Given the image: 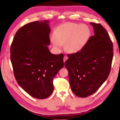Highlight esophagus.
Masks as SVG:
<instances>
[{
    "mask_svg": "<svg viewBox=\"0 0 120 120\" xmlns=\"http://www.w3.org/2000/svg\"><path fill=\"white\" fill-rule=\"evenodd\" d=\"M68 59V57L67 56H64V63L65 62V61H66V60H67Z\"/></svg>",
    "mask_w": 120,
    "mask_h": 120,
    "instance_id": "34e87169",
    "label": "esophagus"
}]
</instances>
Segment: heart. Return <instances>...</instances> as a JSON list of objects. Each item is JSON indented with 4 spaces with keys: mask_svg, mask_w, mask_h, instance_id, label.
Segmentation results:
<instances>
[{
    "mask_svg": "<svg viewBox=\"0 0 120 120\" xmlns=\"http://www.w3.org/2000/svg\"><path fill=\"white\" fill-rule=\"evenodd\" d=\"M90 35L89 27L85 24L68 22L58 26L52 38L53 46L57 49L64 45L68 52L76 53L84 47Z\"/></svg>",
    "mask_w": 120,
    "mask_h": 120,
    "instance_id": "1",
    "label": "heart"
}]
</instances>
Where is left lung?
<instances>
[{
  "label": "left lung",
  "instance_id": "obj_1",
  "mask_svg": "<svg viewBox=\"0 0 120 120\" xmlns=\"http://www.w3.org/2000/svg\"><path fill=\"white\" fill-rule=\"evenodd\" d=\"M90 24L95 34L81 51L68 54L64 63L72 91L81 98L93 95L106 81L113 57V45L106 30L100 23Z\"/></svg>",
  "mask_w": 120,
  "mask_h": 120
}]
</instances>
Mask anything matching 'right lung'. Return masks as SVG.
<instances>
[{
    "instance_id": "add662e5",
    "label": "right lung",
    "mask_w": 120,
    "mask_h": 120,
    "mask_svg": "<svg viewBox=\"0 0 120 120\" xmlns=\"http://www.w3.org/2000/svg\"><path fill=\"white\" fill-rule=\"evenodd\" d=\"M49 21H36L20 28L10 46V60L19 85L38 99L53 90V79L64 67V54H53L50 44Z\"/></svg>"
}]
</instances>
